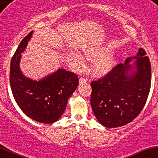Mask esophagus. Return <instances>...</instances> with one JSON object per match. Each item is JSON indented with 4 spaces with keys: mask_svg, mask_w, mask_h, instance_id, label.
<instances>
[{
    "mask_svg": "<svg viewBox=\"0 0 158 158\" xmlns=\"http://www.w3.org/2000/svg\"><path fill=\"white\" fill-rule=\"evenodd\" d=\"M87 81H88V79L86 78V77H80V79H79L80 84H83V83H86V82H87Z\"/></svg>",
    "mask_w": 158,
    "mask_h": 158,
    "instance_id": "esophagus-1",
    "label": "esophagus"
}]
</instances>
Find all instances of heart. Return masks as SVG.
<instances>
[{
	"label": "heart",
	"instance_id": "obj_1",
	"mask_svg": "<svg viewBox=\"0 0 158 158\" xmlns=\"http://www.w3.org/2000/svg\"><path fill=\"white\" fill-rule=\"evenodd\" d=\"M111 51L107 48H90L86 51V55L88 59L92 60H100L94 68V72L98 75H102L107 73L113 68L115 61L110 57ZM73 59L79 65L85 64V59L80 54H72Z\"/></svg>",
	"mask_w": 158,
	"mask_h": 158
}]
</instances>
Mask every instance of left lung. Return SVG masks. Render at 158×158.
I'll return each instance as SVG.
<instances>
[{"instance_id":"left-lung-1","label":"left lung","mask_w":158,"mask_h":158,"mask_svg":"<svg viewBox=\"0 0 158 158\" xmlns=\"http://www.w3.org/2000/svg\"><path fill=\"white\" fill-rule=\"evenodd\" d=\"M132 59H136V70L129 74ZM151 82L149 58L144 49L139 48L136 56L127 58L125 63H118L104 77L91 81L90 104L95 117L110 128L132 122L146 104Z\"/></svg>"}]
</instances>
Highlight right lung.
<instances>
[{
	"label": "right lung",
	"mask_w": 158,
	"mask_h": 158,
	"mask_svg": "<svg viewBox=\"0 0 158 158\" xmlns=\"http://www.w3.org/2000/svg\"><path fill=\"white\" fill-rule=\"evenodd\" d=\"M32 33L23 39L12 56L10 86L17 104L28 117L51 124L64 113L69 98L78 86L79 78L74 72L61 69L40 81L24 77L19 69V62Z\"/></svg>",
	"instance_id": "obj_1"
}]
</instances>
